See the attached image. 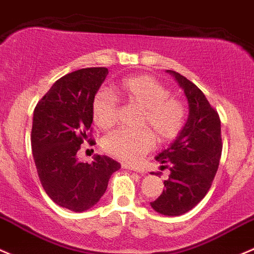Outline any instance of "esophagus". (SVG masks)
<instances>
[{
	"instance_id": "esophagus-1",
	"label": "esophagus",
	"mask_w": 254,
	"mask_h": 254,
	"mask_svg": "<svg viewBox=\"0 0 254 254\" xmlns=\"http://www.w3.org/2000/svg\"><path fill=\"white\" fill-rule=\"evenodd\" d=\"M123 168H125V169H129V170H134V172L140 173V174H142L143 173V170L141 169V168L135 167V165H131V164H127V163H124V164H123Z\"/></svg>"
}]
</instances>
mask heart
<instances>
[{
  "instance_id": "1",
  "label": "heart",
  "mask_w": 254,
  "mask_h": 254,
  "mask_svg": "<svg viewBox=\"0 0 254 254\" xmlns=\"http://www.w3.org/2000/svg\"><path fill=\"white\" fill-rule=\"evenodd\" d=\"M129 103L143 109L141 125L149 127L159 140L174 138L183 129L185 108L157 79L148 75L127 78L117 87ZM118 116V106L111 93L98 92L92 101V118L101 129L113 127ZM154 135L151 130L138 131L118 129L103 138V149L122 161L138 162L153 147Z\"/></svg>"
}]
</instances>
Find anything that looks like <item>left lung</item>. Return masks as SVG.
Segmentation results:
<instances>
[{"label":"left lung","instance_id":"8db88e82","mask_svg":"<svg viewBox=\"0 0 254 254\" xmlns=\"http://www.w3.org/2000/svg\"><path fill=\"white\" fill-rule=\"evenodd\" d=\"M167 73L184 90L189 116L169 147L157 154L156 161L168 164L170 175L164 180L162 194L151 202V207L159 214L176 217L191 210L207 194L217 174L223 145L220 119L204 93L176 71Z\"/></svg>","mask_w":254,"mask_h":254}]
</instances>
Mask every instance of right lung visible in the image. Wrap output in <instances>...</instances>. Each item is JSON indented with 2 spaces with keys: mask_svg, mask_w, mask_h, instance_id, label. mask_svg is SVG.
<instances>
[{
  "mask_svg": "<svg viewBox=\"0 0 254 254\" xmlns=\"http://www.w3.org/2000/svg\"><path fill=\"white\" fill-rule=\"evenodd\" d=\"M108 69L85 68L58 79L34 111L31 148L42 188L55 203L73 212H85L97 203L120 164L95 154L82 163L78 151L89 141L92 101Z\"/></svg>",
  "mask_w": 254,
  "mask_h": 254,
  "instance_id": "add662e5",
  "label": "right lung"
}]
</instances>
